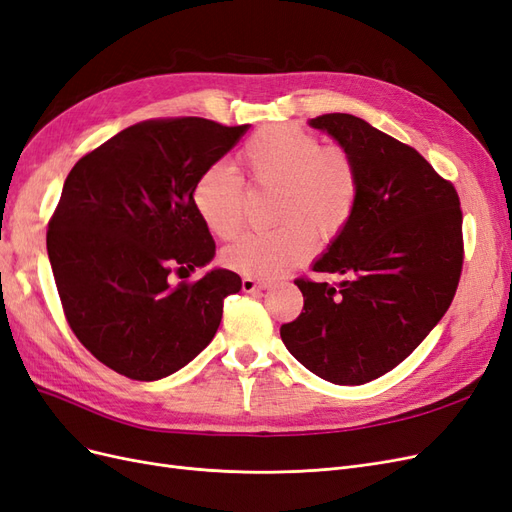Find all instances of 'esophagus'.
Wrapping results in <instances>:
<instances>
[{
	"label": "esophagus",
	"instance_id": "1",
	"mask_svg": "<svg viewBox=\"0 0 512 512\" xmlns=\"http://www.w3.org/2000/svg\"><path fill=\"white\" fill-rule=\"evenodd\" d=\"M241 288H243V292H256V290H265V288H269V284L267 282H256L254 277H243L241 280Z\"/></svg>",
	"mask_w": 512,
	"mask_h": 512
}]
</instances>
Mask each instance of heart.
<instances>
[{"label":"heart","mask_w":512,"mask_h":512,"mask_svg":"<svg viewBox=\"0 0 512 512\" xmlns=\"http://www.w3.org/2000/svg\"><path fill=\"white\" fill-rule=\"evenodd\" d=\"M247 179L273 188L275 230L243 232L222 252L224 265L245 277L273 280L312 254L314 235L331 241L342 232L359 200V175L344 149L290 126L258 130L239 153ZM194 211L215 237L235 235L243 218V185L226 166H209L192 190Z\"/></svg>","instance_id":"obj_1"}]
</instances>
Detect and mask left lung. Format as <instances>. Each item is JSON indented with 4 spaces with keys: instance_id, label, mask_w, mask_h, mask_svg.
I'll return each mask as SVG.
<instances>
[{
    "instance_id": "obj_1",
    "label": "left lung",
    "mask_w": 512,
    "mask_h": 512,
    "mask_svg": "<svg viewBox=\"0 0 512 512\" xmlns=\"http://www.w3.org/2000/svg\"><path fill=\"white\" fill-rule=\"evenodd\" d=\"M354 162L359 200L314 262L339 284L297 280L303 309L282 324L288 352L333 384H365L397 367L451 305L463 265L459 196L416 149L361 117L307 121Z\"/></svg>"
}]
</instances>
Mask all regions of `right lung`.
<instances>
[{
  "mask_svg": "<svg viewBox=\"0 0 512 512\" xmlns=\"http://www.w3.org/2000/svg\"><path fill=\"white\" fill-rule=\"evenodd\" d=\"M245 130L200 117L143 121L70 170L46 250L70 329L117 374H175L209 346L224 299L241 290V277L220 267L194 284L170 275L213 260L192 190Z\"/></svg>",
  "mask_w": 512,
  "mask_h": 512,
  "instance_id": "add662e5",
  "label": "right lung"
}]
</instances>
